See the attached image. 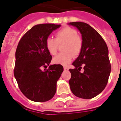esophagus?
Returning a JSON list of instances; mask_svg holds the SVG:
<instances>
[{
    "label": "esophagus",
    "mask_w": 121,
    "mask_h": 121,
    "mask_svg": "<svg viewBox=\"0 0 121 121\" xmlns=\"http://www.w3.org/2000/svg\"><path fill=\"white\" fill-rule=\"evenodd\" d=\"M63 69H64V70L66 71V70H69V68H68L67 67H63Z\"/></svg>",
    "instance_id": "34e87169"
}]
</instances>
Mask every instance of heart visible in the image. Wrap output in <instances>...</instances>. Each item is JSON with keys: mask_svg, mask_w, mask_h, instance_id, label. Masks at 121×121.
I'll list each match as a JSON object with an SVG mask.
<instances>
[{"mask_svg": "<svg viewBox=\"0 0 121 121\" xmlns=\"http://www.w3.org/2000/svg\"><path fill=\"white\" fill-rule=\"evenodd\" d=\"M78 34L75 29L65 27L55 34V38L48 37L45 40V47L50 54L56 55L59 44H64L63 51L53 58V62L56 64L67 65L70 63L73 58L79 56L83 48V39Z\"/></svg>", "mask_w": 121, "mask_h": 121, "instance_id": "1", "label": "heart"}]
</instances>
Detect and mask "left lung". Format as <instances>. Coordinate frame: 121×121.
<instances>
[{
    "label": "left lung",
    "mask_w": 121,
    "mask_h": 121,
    "mask_svg": "<svg viewBox=\"0 0 121 121\" xmlns=\"http://www.w3.org/2000/svg\"><path fill=\"white\" fill-rule=\"evenodd\" d=\"M76 27L82 36L83 44L81 53L69 69V83L73 94L82 99L97 96L106 87L111 71L106 42L97 31L84 22H70ZM83 69V72L81 69Z\"/></svg>",
    "instance_id": "8db88e82"
}]
</instances>
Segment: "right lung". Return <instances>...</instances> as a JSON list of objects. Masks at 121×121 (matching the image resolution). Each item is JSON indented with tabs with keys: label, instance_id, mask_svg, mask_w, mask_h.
<instances>
[{
	"label": "right lung",
	"instance_id": "obj_1",
	"mask_svg": "<svg viewBox=\"0 0 121 121\" xmlns=\"http://www.w3.org/2000/svg\"><path fill=\"white\" fill-rule=\"evenodd\" d=\"M61 25L38 24L20 40L15 52L14 75L20 90L29 99L45 102L56 92V83L63 71L60 64L49 65L52 56L45 47V40ZM45 68L44 71L42 68Z\"/></svg>",
	"mask_w": 121,
	"mask_h": 121
}]
</instances>
